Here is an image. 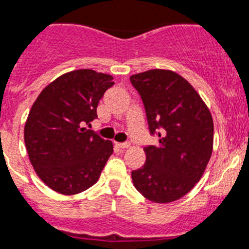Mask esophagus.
Returning a JSON list of instances; mask_svg holds the SVG:
<instances>
[{
	"label": "esophagus",
	"mask_w": 249,
	"mask_h": 249,
	"mask_svg": "<svg viewBox=\"0 0 249 249\" xmlns=\"http://www.w3.org/2000/svg\"><path fill=\"white\" fill-rule=\"evenodd\" d=\"M115 144H116V147L121 148V149H125V148L130 147V144L129 143H115Z\"/></svg>",
	"instance_id": "esophagus-1"
}]
</instances>
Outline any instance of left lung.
<instances>
[{"mask_svg": "<svg viewBox=\"0 0 249 249\" xmlns=\"http://www.w3.org/2000/svg\"><path fill=\"white\" fill-rule=\"evenodd\" d=\"M130 82L142 97L150 134L160 138L157 145L144 148L145 163L131 172L133 183L150 201H176L199 182L212 157V114L176 72L150 70Z\"/></svg>", "mask_w": 249, "mask_h": 249, "instance_id": "1", "label": "left lung"}]
</instances>
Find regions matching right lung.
Segmentation results:
<instances>
[{
    "label": "right lung",
    "instance_id": "right-lung-1",
    "mask_svg": "<svg viewBox=\"0 0 249 249\" xmlns=\"http://www.w3.org/2000/svg\"><path fill=\"white\" fill-rule=\"evenodd\" d=\"M112 76L92 70L72 71L45 87L31 106L24 139L29 160L48 187L76 195L99 179L112 143L85 125L97 118V105Z\"/></svg>",
    "mask_w": 249,
    "mask_h": 249
}]
</instances>
